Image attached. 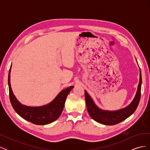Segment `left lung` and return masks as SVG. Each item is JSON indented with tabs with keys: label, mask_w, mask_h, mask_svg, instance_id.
Wrapping results in <instances>:
<instances>
[{
	"label": "left lung",
	"mask_w": 150,
	"mask_h": 150,
	"mask_svg": "<svg viewBox=\"0 0 150 150\" xmlns=\"http://www.w3.org/2000/svg\"><path fill=\"white\" fill-rule=\"evenodd\" d=\"M142 74H139V81L135 96L128 106L117 111H105L99 108L94 103L92 98L85 91V100L89 115L92 118L99 123L105 125H114L128 118L136 111L138 106L141 97L142 88Z\"/></svg>",
	"instance_id": "left-lung-1"
}]
</instances>
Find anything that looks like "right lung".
<instances>
[{
  "instance_id": "right-lung-1",
  "label": "right lung",
  "mask_w": 150,
  "mask_h": 150,
  "mask_svg": "<svg viewBox=\"0 0 150 150\" xmlns=\"http://www.w3.org/2000/svg\"><path fill=\"white\" fill-rule=\"evenodd\" d=\"M11 71V66L8 76L10 101L13 110L17 114L24 120L37 125H47L56 121L61 115L66 98L74 86H72L62 90L52 101L46 105L38 107L27 106L22 104L13 94L10 82Z\"/></svg>"
}]
</instances>
